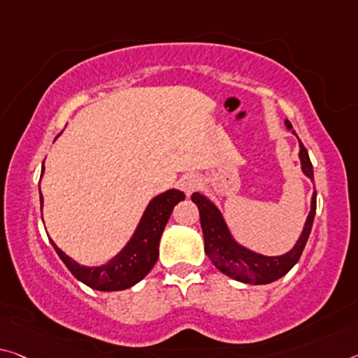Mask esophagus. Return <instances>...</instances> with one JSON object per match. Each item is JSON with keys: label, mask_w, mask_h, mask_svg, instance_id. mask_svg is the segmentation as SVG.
I'll return each instance as SVG.
<instances>
[{"label": "esophagus", "mask_w": 358, "mask_h": 358, "mask_svg": "<svg viewBox=\"0 0 358 358\" xmlns=\"http://www.w3.org/2000/svg\"><path fill=\"white\" fill-rule=\"evenodd\" d=\"M180 185H181V189L185 191V194H186V196H191L192 192L199 189L201 180L197 178L196 175H185V177L181 178Z\"/></svg>", "instance_id": "esophagus-1"}]
</instances>
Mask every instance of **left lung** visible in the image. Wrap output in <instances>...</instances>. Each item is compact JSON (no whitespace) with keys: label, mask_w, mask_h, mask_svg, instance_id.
<instances>
[{"label":"left lung","mask_w":358,"mask_h":358,"mask_svg":"<svg viewBox=\"0 0 358 358\" xmlns=\"http://www.w3.org/2000/svg\"><path fill=\"white\" fill-rule=\"evenodd\" d=\"M285 127L290 130L293 135L294 132L292 124L285 119ZM298 138V135H296ZM299 143V162H301V170L306 177L314 181V169H312L310 159L308 150L304 148L301 140L298 138ZM192 202L199 208L201 215V226L203 242H206V253L212 259L215 268L223 272L224 275L231 277L237 282L250 283V285H266L277 279H280L290 271L294 264L298 263L299 257L306 247V242L309 239L312 223L315 217V191L310 197V212L306 218L304 228L299 234L296 243H294L292 250H288L283 255L277 257H268V255L253 252L241 242L236 241L232 236L228 223L221 213V210L217 207V203L208 199L206 194L201 192H192Z\"/></svg>","instance_id":"1"}]
</instances>
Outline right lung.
<instances>
[{
	"instance_id": "add662e5",
	"label": "right lung",
	"mask_w": 358,
	"mask_h": 358,
	"mask_svg": "<svg viewBox=\"0 0 358 358\" xmlns=\"http://www.w3.org/2000/svg\"><path fill=\"white\" fill-rule=\"evenodd\" d=\"M59 137L60 134L57 135L55 140ZM43 173L44 164L41 177ZM39 201H41L43 210L41 188H39ZM181 201H185V192L173 188L152 197L143 215H141L132 237L124 245L122 250L100 266L79 264L78 261L68 257L64 250H60L52 239L49 241L71 274L84 285L99 292L126 290V288L134 287L135 283L145 279L152 269V266L156 264L162 231L166 228L170 215H172L173 207Z\"/></svg>"
}]
</instances>
